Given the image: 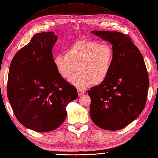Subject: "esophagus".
<instances>
[{
    "instance_id": "esophagus-1",
    "label": "esophagus",
    "mask_w": 158,
    "mask_h": 158,
    "mask_svg": "<svg viewBox=\"0 0 158 158\" xmlns=\"http://www.w3.org/2000/svg\"><path fill=\"white\" fill-rule=\"evenodd\" d=\"M77 92H78L79 96H81V95L85 93V92L83 91V90H81V89H77Z\"/></svg>"
}]
</instances>
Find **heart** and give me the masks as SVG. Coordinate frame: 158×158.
Wrapping results in <instances>:
<instances>
[{"label": "heart", "mask_w": 158, "mask_h": 158, "mask_svg": "<svg viewBox=\"0 0 158 158\" xmlns=\"http://www.w3.org/2000/svg\"><path fill=\"white\" fill-rule=\"evenodd\" d=\"M113 62L111 47L94 41L76 42L66 49L65 55H57L53 60L57 73L65 79L70 78L77 69L79 73L70 79V83L81 89L105 81Z\"/></svg>", "instance_id": "b5f03b06"}]
</instances>
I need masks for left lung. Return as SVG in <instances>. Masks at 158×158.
<instances>
[{
    "instance_id": "1",
    "label": "left lung",
    "mask_w": 158,
    "mask_h": 158,
    "mask_svg": "<svg viewBox=\"0 0 158 158\" xmlns=\"http://www.w3.org/2000/svg\"><path fill=\"white\" fill-rule=\"evenodd\" d=\"M112 45L113 62L108 77L88 91L89 115L100 128L118 130L135 121L145 108L149 77L143 56L128 36L92 31Z\"/></svg>"
}]
</instances>
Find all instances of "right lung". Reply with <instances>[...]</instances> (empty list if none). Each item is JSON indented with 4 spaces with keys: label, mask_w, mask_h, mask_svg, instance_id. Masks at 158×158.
Returning <instances> with one entry per match:
<instances>
[{
    "label": "right lung",
    "mask_w": 158,
    "mask_h": 158,
    "mask_svg": "<svg viewBox=\"0 0 158 158\" xmlns=\"http://www.w3.org/2000/svg\"><path fill=\"white\" fill-rule=\"evenodd\" d=\"M54 32L37 33L16 53L9 67L7 96L17 119L39 132L55 130L64 122L66 106L78 97L53 63Z\"/></svg>",
    "instance_id": "1"
}]
</instances>
